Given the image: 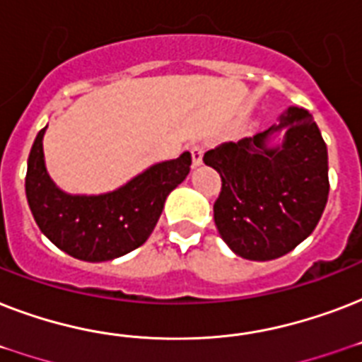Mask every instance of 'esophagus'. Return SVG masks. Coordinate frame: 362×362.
Wrapping results in <instances>:
<instances>
[{
	"instance_id": "1",
	"label": "esophagus",
	"mask_w": 362,
	"mask_h": 362,
	"mask_svg": "<svg viewBox=\"0 0 362 362\" xmlns=\"http://www.w3.org/2000/svg\"><path fill=\"white\" fill-rule=\"evenodd\" d=\"M189 152H192V161L195 167L203 163V156H204V152H206V150H204V146H201V144H195V146H192V150H189Z\"/></svg>"
}]
</instances>
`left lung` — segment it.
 Segmentation results:
<instances>
[{
  "label": "left lung",
  "instance_id": "left-lung-1",
  "mask_svg": "<svg viewBox=\"0 0 362 362\" xmlns=\"http://www.w3.org/2000/svg\"><path fill=\"white\" fill-rule=\"evenodd\" d=\"M286 127L281 147L269 148L272 130ZM220 173L214 203L218 233L233 252L252 261L281 257L312 235L329 197L327 144L303 109H289L278 127L204 153Z\"/></svg>",
  "mask_w": 362,
  "mask_h": 362
}]
</instances>
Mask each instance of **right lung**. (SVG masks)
<instances>
[{
	"label": "right lung",
	"mask_w": 362,
	"mask_h": 362,
	"mask_svg": "<svg viewBox=\"0 0 362 362\" xmlns=\"http://www.w3.org/2000/svg\"><path fill=\"white\" fill-rule=\"evenodd\" d=\"M42 135L37 133L25 173V197L35 223L52 244L71 257L99 263L142 246L158 223L165 199L189 173L192 156L163 161L112 193L67 195L45 169Z\"/></svg>",
	"instance_id": "add662e5"
}]
</instances>
